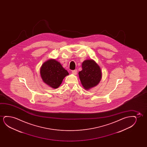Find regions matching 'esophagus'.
I'll return each mask as SVG.
<instances>
[{
    "instance_id": "esophagus-1",
    "label": "esophagus",
    "mask_w": 147,
    "mask_h": 147,
    "mask_svg": "<svg viewBox=\"0 0 147 147\" xmlns=\"http://www.w3.org/2000/svg\"><path fill=\"white\" fill-rule=\"evenodd\" d=\"M77 72V70L72 71V73L73 74L76 75Z\"/></svg>"
}]
</instances>
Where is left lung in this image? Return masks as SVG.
Listing matches in <instances>:
<instances>
[{
	"label": "left lung",
	"instance_id": "obj_1",
	"mask_svg": "<svg viewBox=\"0 0 147 147\" xmlns=\"http://www.w3.org/2000/svg\"><path fill=\"white\" fill-rule=\"evenodd\" d=\"M82 70L79 72L81 82L85 89L96 86L100 81L102 73L96 63L92 60H87L82 63Z\"/></svg>",
	"mask_w": 147,
	"mask_h": 147
}]
</instances>
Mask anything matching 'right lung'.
Instances as JSON below:
<instances>
[{
  "mask_svg": "<svg viewBox=\"0 0 147 147\" xmlns=\"http://www.w3.org/2000/svg\"><path fill=\"white\" fill-rule=\"evenodd\" d=\"M40 74L42 81L53 88H58L65 77L69 74L60 63L54 59L47 61L42 64Z\"/></svg>",
  "mask_w": 147,
  "mask_h": 147,
  "instance_id": "add662e5",
  "label": "right lung"
}]
</instances>
